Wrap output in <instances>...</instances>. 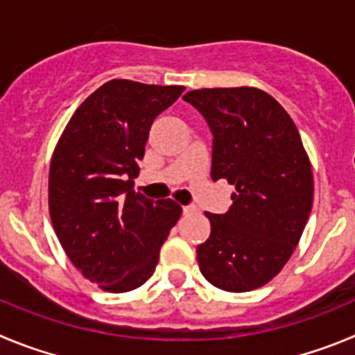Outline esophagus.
<instances>
[{
	"mask_svg": "<svg viewBox=\"0 0 355 355\" xmlns=\"http://www.w3.org/2000/svg\"><path fill=\"white\" fill-rule=\"evenodd\" d=\"M194 210H196V207H194V205H187V207H184V214H193Z\"/></svg>",
	"mask_w": 355,
	"mask_h": 355,
	"instance_id": "obj_1",
	"label": "esophagus"
}]
</instances>
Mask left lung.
<instances>
[{"label":"left lung","instance_id":"obj_1","mask_svg":"<svg viewBox=\"0 0 355 355\" xmlns=\"http://www.w3.org/2000/svg\"><path fill=\"white\" fill-rule=\"evenodd\" d=\"M214 134L212 180L235 187L226 214H209L210 237L196 258L209 283L249 292L281 272L313 205V171L290 114L253 86L187 92Z\"/></svg>","mask_w":355,"mask_h":355}]
</instances>
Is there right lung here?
Returning a JSON list of instances; mask_svg holds the SVG:
<instances>
[{
    "instance_id": "add662e5",
    "label": "right lung",
    "mask_w": 355,
    "mask_h": 355,
    "mask_svg": "<svg viewBox=\"0 0 355 355\" xmlns=\"http://www.w3.org/2000/svg\"><path fill=\"white\" fill-rule=\"evenodd\" d=\"M184 90L111 79L85 98L54 146L51 223L72 265L106 292L141 286L180 219L177 201L132 187L152 122Z\"/></svg>"
}]
</instances>
